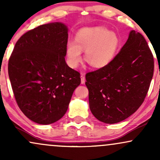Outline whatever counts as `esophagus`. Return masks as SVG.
<instances>
[{
	"label": "esophagus",
	"instance_id": "34e87169",
	"mask_svg": "<svg viewBox=\"0 0 160 160\" xmlns=\"http://www.w3.org/2000/svg\"><path fill=\"white\" fill-rule=\"evenodd\" d=\"M80 78H81V83L82 84L85 83V77H84V73H82Z\"/></svg>",
	"mask_w": 160,
	"mask_h": 160
}]
</instances>
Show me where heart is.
Segmentation results:
<instances>
[{
    "mask_svg": "<svg viewBox=\"0 0 160 160\" xmlns=\"http://www.w3.org/2000/svg\"><path fill=\"white\" fill-rule=\"evenodd\" d=\"M119 47L118 36L107 28H84L77 33L75 41L68 43V64L76 68L82 59V51L85 50V59L92 67H105L114 58Z\"/></svg>",
    "mask_w": 160,
    "mask_h": 160,
    "instance_id": "b5f03b06",
    "label": "heart"
}]
</instances>
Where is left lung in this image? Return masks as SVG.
Instances as JSON below:
<instances>
[{
	"label": "left lung",
	"mask_w": 160,
	"mask_h": 160,
	"mask_svg": "<svg viewBox=\"0 0 160 160\" xmlns=\"http://www.w3.org/2000/svg\"><path fill=\"white\" fill-rule=\"evenodd\" d=\"M153 68V57L146 40L132 30L111 63L86 74L92 113L108 124L133 114L146 97Z\"/></svg>",
	"instance_id": "1"
}]
</instances>
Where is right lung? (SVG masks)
I'll use <instances>...</instances> for the list:
<instances>
[{
	"instance_id": "add662e5",
	"label": "right lung",
	"mask_w": 160,
	"mask_h": 160,
	"mask_svg": "<svg viewBox=\"0 0 160 160\" xmlns=\"http://www.w3.org/2000/svg\"><path fill=\"white\" fill-rule=\"evenodd\" d=\"M68 28L51 22L32 29L16 42L9 78L22 113L36 123H53L65 114L80 73L65 62Z\"/></svg>"
}]
</instances>
